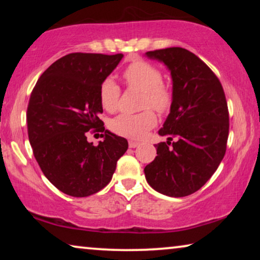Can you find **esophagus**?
I'll return each mask as SVG.
<instances>
[{
	"label": "esophagus",
	"instance_id": "34e87169",
	"mask_svg": "<svg viewBox=\"0 0 260 260\" xmlns=\"http://www.w3.org/2000/svg\"><path fill=\"white\" fill-rule=\"evenodd\" d=\"M140 143L138 142H135V141H129V147L130 148H137Z\"/></svg>",
	"mask_w": 260,
	"mask_h": 260
}]
</instances>
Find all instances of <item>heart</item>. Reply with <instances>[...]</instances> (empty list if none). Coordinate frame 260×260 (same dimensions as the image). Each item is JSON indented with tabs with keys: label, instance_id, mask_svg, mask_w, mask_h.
Wrapping results in <instances>:
<instances>
[{
	"label": "heart",
	"instance_id": "heart-1",
	"mask_svg": "<svg viewBox=\"0 0 260 260\" xmlns=\"http://www.w3.org/2000/svg\"><path fill=\"white\" fill-rule=\"evenodd\" d=\"M129 86L143 91L141 106L152 108L159 113L168 111L173 103V94L163 81L162 72L152 63L137 60L130 63L123 73ZM99 98L106 111L115 112L119 108L120 90L111 78L103 80L99 87ZM156 115L151 109H145L140 113H123L112 119L110 127L113 133L133 140H141L152 126H155Z\"/></svg>",
	"mask_w": 260,
	"mask_h": 260
}]
</instances>
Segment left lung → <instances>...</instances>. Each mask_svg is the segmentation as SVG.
Listing matches in <instances>:
<instances>
[{"mask_svg":"<svg viewBox=\"0 0 260 260\" xmlns=\"http://www.w3.org/2000/svg\"><path fill=\"white\" fill-rule=\"evenodd\" d=\"M145 55L165 63L173 79L170 113L158 131L168 141L155 145L157 156L144 168L145 179L167 197H187L211 179L225 156L230 129L225 92L213 71L187 49Z\"/></svg>","mask_w":260,"mask_h":260,"instance_id":"obj_1","label":"left lung"}]
</instances>
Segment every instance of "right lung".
<instances>
[{
  "label": "right lung",
  "instance_id": "obj_1",
  "mask_svg": "<svg viewBox=\"0 0 260 260\" xmlns=\"http://www.w3.org/2000/svg\"><path fill=\"white\" fill-rule=\"evenodd\" d=\"M122 58L71 53L53 62L31 91L27 126L34 157L49 182L71 197L103 189L127 149L125 138L105 130L99 119V87ZM92 128L105 133L98 146L87 142Z\"/></svg>",
  "mask_w": 260,
  "mask_h": 260
}]
</instances>
